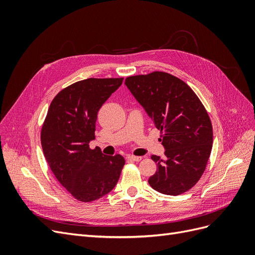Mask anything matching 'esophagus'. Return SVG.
I'll use <instances>...</instances> for the list:
<instances>
[{
	"mask_svg": "<svg viewBox=\"0 0 255 255\" xmlns=\"http://www.w3.org/2000/svg\"><path fill=\"white\" fill-rule=\"evenodd\" d=\"M142 157L141 156H134V155H128L127 159L128 160H132V161H139Z\"/></svg>",
	"mask_w": 255,
	"mask_h": 255,
	"instance_id": "obj_1",
	"label": "esophagus"
}]
</instances>
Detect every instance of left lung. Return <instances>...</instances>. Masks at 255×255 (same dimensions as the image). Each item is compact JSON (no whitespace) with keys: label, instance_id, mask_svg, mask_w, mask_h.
I'll return each mask as SVG.
<instances>
[{"label":"left lung","instance_id":"1","mask_svg":"<svg viewBox=\"0 0 255 255\" xmlns=\"http://www.w3.org/2000/svg\"><path fill=\"white\" fill-rule=\"evenodd\" d=\"M125 84L160 129L166 150L164 159L151 156L157 170L150 176V186L170 196L189 190L212 152L213 128L205 107L186 83L166 72L128 76Z\"/></svg>","mask_w":255,"mask_h":255}]
</instances>
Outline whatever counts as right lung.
Returning <instances> with one entry per match:
<instances>
[{"instance_id": "right-lung-1", "label": "right lung", "mask_w": 255, "mask_h": 255, "mask_svg": "<svg viewBox=\"0 0 255 255\" xmlns=\"http://www.w3.org/2000/svg\"><path fill=\"white\" fill-rule=\"evenodd\" d=\"M123 79L76 82L53 99L41 128L44 157L58 182L81 202H91L114 189L126 164L123 156L90 149L99 110Z\"/></svg>"}]
</instances>
